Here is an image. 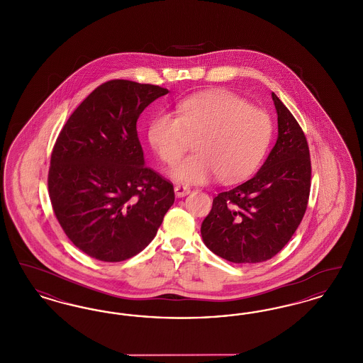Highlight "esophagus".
<instances>
[{
	"mask_svg": "<svg viewBox=\"0 0 363 363\" xmlns=\"http://www.w3.org/2000/svg\"><path fill=\"white\" fill-rule=\"evenodd\" d=\"M174 191H175V196H177V197H185L186 194H189L190 188L189 186H186V185H177V186L174 188Z\"/></svg>",
	"mask_w": 363,
	"mask_h": 363,
	"instance_id": "34e87169",
	"label": "esophagus"
}]
</instances>
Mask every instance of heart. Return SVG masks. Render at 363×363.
<instances>
[{
    "mask_svg": "<svg viewBox=\"0 0 363 363\" xmlns=\"http://www.w3.org/2000/svg\"><path fill=\"white\" fill-rule=\"evenodd\" d=\"M173 113L157 114L148 126V141L164 163L174 164L188 148V135L199 136L197 152L179 162L172 177L203 184L220 175L225 182L249 177L259 167L272 136L269 116L225 89L191 95Z\"/></svg>",
    "mask_w": 363,
    "mask_h": 363,
    "instance_id": "1",
    "label": "heart"
}]
</instances>
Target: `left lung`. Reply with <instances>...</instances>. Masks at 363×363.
<instances>
[{
	"label": "left lung",
	"instance_id": "left-lung-1",
	"mask_svg": "<svg viewBox=\"0 0 363 363\" xmlns=\"http://www.w3.org/2000/svg\"><path fill=\"white\" fill-rule=\"evenodd\" d=\"M277 140L257 173L220 191L201 225L208 249L235 264L272 259L302 222L311 193L309 145L290 110L272 92Z\"/></svg>",
	"mask_w": 363,
	"mask_h": 363
}]
</instances>
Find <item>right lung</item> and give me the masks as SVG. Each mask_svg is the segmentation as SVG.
Instances as JSON below:
<instances>
[{"instance_id":"add662e5","label":"right lung","mask_w":363,"mask_h":363,"mask_svg":"<svg viewBox=\"0 0 363 363\" xmlns=\"http://www.w3.org/2000/svg\"><path fill=\"white\" fill-rule=\"evenodd\" d=\"M169 89L130 80L95 88L52 148L48 178L58 223L92 259L118 262L155 238L174 204L173 184L144 166L140 114Z\"/></svg>"}]
</instances>
